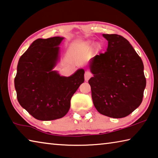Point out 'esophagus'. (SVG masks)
<instances>
[{"mask_svg":"<svg viewBox=\"0 0 158 158\" xmlns=\"http://www.w3.org/2000/svg\"><path fill=\"white\" fill-rule=\"evenodd\" d=\"M91 74L89 72H85V75H84V77H85V80H86V81H88V80L91 78Z\"/></svg>","mask_w":158,"mask_h":158,"instance_id":"1","label":"esophagus"}]
</instances>
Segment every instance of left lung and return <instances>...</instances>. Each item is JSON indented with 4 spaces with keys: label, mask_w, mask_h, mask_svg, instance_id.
<instances>
[{
    "label": "left lung",
    "mask_w": 158,
    "mask_h": 158,
    "mask_svg": "<svg viewBox=\"0 0 158 158\" xmlns=\"http://www.w3.org/2000/svg\"><path fill=\"white\" fill-rule=\"evenodd\" d=\"M108 41L107 51L90 62L94 77L89 80L94 105L100 113L122 118L134 112L143 101L146 79L142 60L123 36L102 34Z\"/></svg>",
    "instance_id": "left-lung-1"
}]
</instances>
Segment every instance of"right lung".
<instances>
[{"label": "right lung", "instance_id": "add662e5", "mask_svg": "<svg viewBox=\"0 0 158 158\" xmlns=\"http://www.w3.org/2000/svg\"><path fill=\"white\" fill-rule=\"evenodd\" d=\"M63 39L35 40L19 60L15 78L17 101L36 119L63 117L69 111L72 96L84 81L83 69L68 77L52 70L59 60V45Z\"/></svg>", "mask_w": 158, "mask_h": 158}]
</instances>
